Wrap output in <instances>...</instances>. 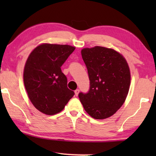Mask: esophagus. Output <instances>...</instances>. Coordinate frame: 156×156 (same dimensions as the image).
<instances>
[{"label": "esophagus", "instance_id": "1", "mask_svg": "<svg viewBox=\"0 0 156 156\" xmlns=\"http://www.w3.org/2000/svg\"><path fill=\"white\" fill-rule=\"evenodd\" d=\"M79 93H80V90H79V89H76V90L74 91V94H75V95L76 96V97L78 96Z\"/></svg>", "mask_w": 156, "mask_h": 156}]
</instances>
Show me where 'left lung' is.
Masks as SVG:
<instances>
[{
  "label": "left lung",
  "instance_id": "8db88e82",
  "mask_svg": "<svg viewBox=\"0 0 156 156\" xmlns=\"http://www.w3.org/2000/svg\"><path fill=\"white\" fill-rule=\"evenodd\" d=\"M81 54L88 71L90 89L79 98L84 110L95 119L114 115L126 99L131 72L125 57L112 48H83Z\"/></svg>",
  "mask_w": 156,
  "mask_h": 156
}]
</instances>
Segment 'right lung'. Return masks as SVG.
Wrapping results in <instances>:
<instances>
[{
	"mask_svg": "<svg viewBox=\"0 0 156 156\" xmlns=\"http://www.w3.org/2000/svg\"><path fill=\"white\" fill-rule=\"evenodd\" d=\"M74 50L75 47L68 44L42 43L27 57L23 82L29 99L40 112L58 114L74 96L61 67Z\"/></svg>",
	"mask_w": 156,
	"mask_h": 156,
	"instance_id": "right-lung-1",
	"label": "right lung"
}]
</instances>
